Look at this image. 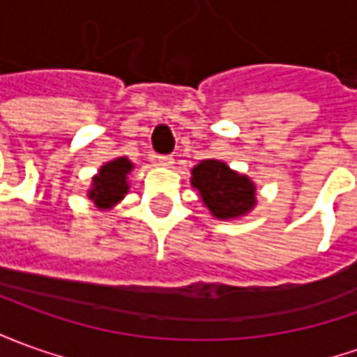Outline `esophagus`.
I'll return each mask as SVG.
<instances>
[{
  "instance_id": "34e87169",
  "label": "esophagus",
  "mask_w": 357,
  "mask_h": 357,
  "mask_svg": "<svg viewBox=\"0 0 357 357\" xmlns=\"http://www.w3.org/2000/svg\"><path fill=\"white\" fill-rule=\"evenodd\" d=\"M155 161H157V165H161V167H171L174 163V157L173 155H157Z\"/></svg>"
}]
</instances>
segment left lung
<instances>
[{"mask_svg":"<svg viewBox=\"0 0 357 357\" xmlns=\"http://www.w3.org/2000/svg\"><path fill=\"white\" fill-rule=\"evenodd\" d=\"M192 186L198 188L206 208L220 220L245 215L257 202L255 184L215 159H206L194 167Z\"/></svg>","mask_w":357,"mask_h":357,"instance_id":"obj_1","label":"left lung"}]
</instances>
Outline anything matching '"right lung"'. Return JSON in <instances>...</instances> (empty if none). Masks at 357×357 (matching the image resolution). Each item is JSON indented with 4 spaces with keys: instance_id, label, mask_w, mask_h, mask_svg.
Listing matches in <instances>:
<instances>
[{
    "instance_id": "1",
    "label": "right lung",
    "mask_w": 357,
    "mask_h": 357,
    "mask_svg": "<svg viewBox=\"0 0 357 357\" xmlns=\"http://www.w3.org/2000/svg\"><path fill=\"white\" fill-rule=\"evenodd\" d=\"M132 171V163L126 157L114 159L110 163L102 165L99 174L93 178V188L89 190V198L99 208L107 210L124 198L128 192L126 174Z\"/></svg>"
}]
</instances>
